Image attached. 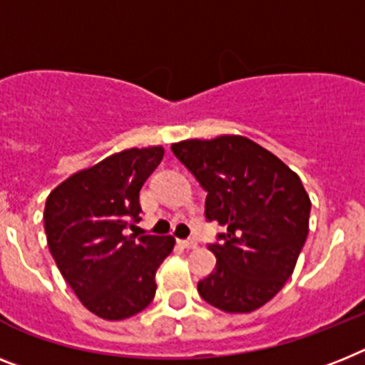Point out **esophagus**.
Returning <instances> with one entry per match:
<instances>
[{"label":"esophagus","mask_w":365,"mask_h":365,"mask_svg":"<svg viewBox=\"0 0 365 365\" xmlns=\"http://www.w3.org/2000/svg\"><path fill=\"white\" fill-rule=\"evenodd\" d=\"M178 243L182 245L183 249H197L198 243L195 240H182V241H178Z\"/></svg>","instance_id":"34e87169"}]
</instances>
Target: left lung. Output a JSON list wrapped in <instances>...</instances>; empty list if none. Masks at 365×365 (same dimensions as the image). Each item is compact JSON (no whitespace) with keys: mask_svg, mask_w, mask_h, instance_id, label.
Listing matches in <instances>:
<instances>
[{"mask_svg":"<svg viewBox=\"0 0 365 365\" xmlns=\"http://www.w3.org/2000/svg\"><path fill=\"white\" fill-rule=\"evenodd\" d=\"M206 197V219L226 226L215 271L198 282L206 302L249 314L269 302L292 277L308 237L312 202L301 178L247 137L182 140L170 146Z\"/></svg>","mask_w":365,"mask_h":365,"instance_id":"8db88e82","label":"left lung"}]
</instances>
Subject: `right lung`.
<instances>
[{"label": "right lung", "mask_w": 365, "mask_h": 365, "mask_svg": "<svg viewBox=\"0 0 365 365\" xmlns=\"http://www.w3.org/2000/svg\"><path fill=\"white\" fill-rule=\"evenodd\" d=\"M163 148H130L70 176L46 200L44 230L61 274L87 310L107 321L154 301L155 271L173 252L170 235H128L139 222V191Z\"/></svg>", "instance_id": "right-lung-1"}]
</instances>
